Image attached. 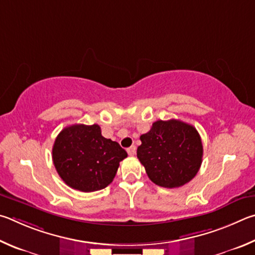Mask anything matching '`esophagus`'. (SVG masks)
Returning <instances> with one entry per match:
<instances>
[{
    "label": "esophagus",
    "instance_id": "obj_1",
    "mask_svg": "<svg viewBox=\"0 0 255 255\" xmlns=\"http://www.w3.org/2000/svg\"><path fill=\"white\" fill-rule=\"evenodd\" d=\"M127 151H128V153L130 154V155H134L135 152H136V146L135 145H131L130 148L127 149Z\"/></svg>",
    "mask_w": 255,
    "mask_h": 255
}]
</instances>
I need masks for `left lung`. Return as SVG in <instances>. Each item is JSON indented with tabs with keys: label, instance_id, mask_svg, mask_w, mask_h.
Wrapping results in <instances>:
<instances>
[{
	"label": "left lung",
	"instance_id": "obj_1",
	"mask_svg": "<svg viewBox=\"0 0 255 255\" xmlns=\"http://www.w3.org/2000/svg\"><path fill=\"white\" fill-rule=\"evenodd\" d=\"M140 140L136 155L155 185L177 188L197 175L204 150L193 125L175 119L159 120Z\"/></svg>",
	"mask_w": 255,
	"mask_h": 255
}]
</instances>
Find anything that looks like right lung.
I'll use <instances>...</instances> for the list:
<instances>
[{
  "instance_id": "obj_1",
  "label": "right lung",
  "mask_w": 255,
  "mask_h": 255,
  "mask_svg": "<svg viewBox=\"0 0 255 255\" xmlns=\"http://www.w3.org/2000/svg\"><path fill=\"white\" fill-rule=\"evenodd\" d=\"M128 157L118 142L102 135L100 125L74 124L56 137L52 161L70 188L92 193L113 181L120 162Z\"/></svg>"
}]
</instances>
